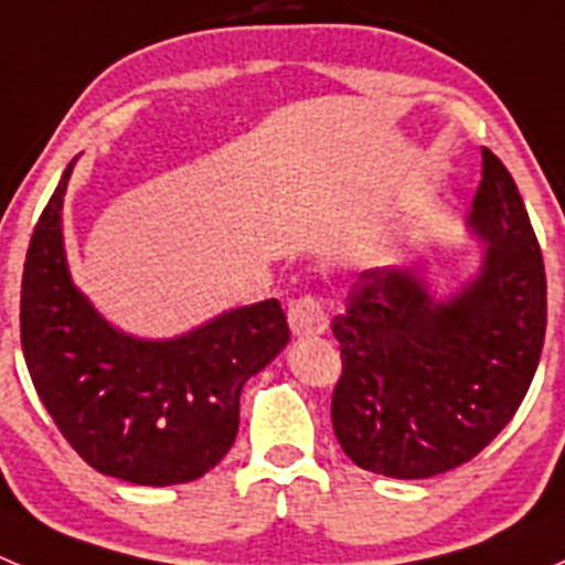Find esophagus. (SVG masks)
I'll list each match as a JSON object with an SVG mask.
<instances>
[{"label": "esophagus", "mask_w": 565, "mask_h": 565, "mask_svg": "<svg viewBox=\"0 0 565 565\" xmlns=\"http://www.w3.org/2000/svg\"><path fill=\"white\" fill-rule=\"evenodd\" d=\"M288 323L296 337H318L329 329V316L316 296H299L288 305Z\"/></svg>", "instance_id": "obj_1"}]
</instances>
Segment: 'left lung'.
<instances>
[{"instance_id": "obj_1", "label": "left lung", "mask_w": 565, "mask_h": 565, "mask_svg": "<svg viewBox=\"0 0 565 565\" xmlns=\"http://www.w3.org/2000/svg\"><path fill=\"white\" fill-rule=\"evenodd\" d=\"M465 225L484 247L473 275L440 294L427 266L359 275L331 331L342 377L331 424L372 473L429 479L468 462L511 422L536 375L546 277L520 190L490 149Z\"/></svg>"}]
</instances>
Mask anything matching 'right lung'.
<instances>
[{"label": "right lung", "instance_id": "right-lung-1", "mask_svg": "<svg viewBox=\"0 0 565 565\" xmlns=\"http://www.w3.org/2000/svg\"><path fill=\"white\" fill-rule=\"evenodd\" d=\"M75 160L23 264L21 345L34 392L95 470L143 487L188 484L234 446L244 383L288 345V321L266 299L162 340L116 329L70 275L62 209Z\"/></svg>", "mask_w": 565, "mask_h": 565}]
</instances>
